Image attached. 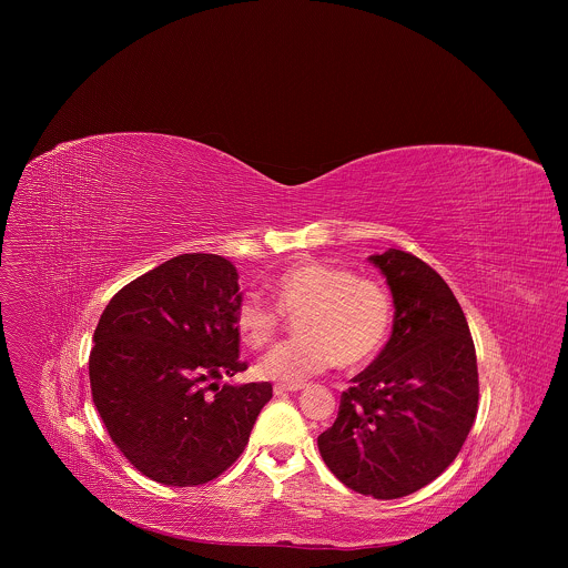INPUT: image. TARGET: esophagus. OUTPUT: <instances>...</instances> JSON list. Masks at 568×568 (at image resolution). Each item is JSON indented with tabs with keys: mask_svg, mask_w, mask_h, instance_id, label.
I'll use <instances>...</instances> for the list:
<instances>
[{
	"mask_svg": "<svg viewBox=\"0 0 568 568\" xmlns=\"http://www.w3.org/2000/svg\"><path fill=\"white\" fill-rule=\"evenodd\" d=\"M306 385L304 383H295V385H275L273 387V394L275 396H284V394H288V392H300V389H304Z\"/></svg>",
	"mask_w": 568,
	"mask_h": 568,
	"instance_id": "obj_1",
	"label": "esophagus"
}]
</instances>
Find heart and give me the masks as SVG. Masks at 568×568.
<instances>
[{"label":"heart","mask_w":568,"mask_h":568,"mask_svg":"<svg viewBox=\"0 0 568 568\" xmlns=\"http://www.w3.org/2000/svg\"><path fill=\"white\" fill-rule=\"evenodd\" d=\"M273 304L255 293L236 306V329L244 343L260 349L268 345L284 315H296L300 336L271 349L257 365L260 376L295 385L332 367H356L372 361L394 327V297L372 277H356L349 268L320 260L284 268L273 282Z\"/></svg>","instance_id":"b5f03b06"}]
</instances>
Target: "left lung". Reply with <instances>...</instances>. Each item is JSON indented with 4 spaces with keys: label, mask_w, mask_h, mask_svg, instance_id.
I'll use <instances>...</instances> for the list:
<instances>
[{
    "label": "left lung",
    "mask_w": 568,
    "mask_h": 568,
    "mask_svg": "<svg viewBox=\"0 0 568 568\" xmlns=\"http://www.w3.org/2000/svg\"><path fill=\"white\" fill-rule=\"evenodd\" d=\"M369 260L392 288L394 332L341 394L317 446L343 486L389 500L455 462L477 417L479 372L466 315L442 275L400 248Z\"/></svg>",
    "instance_id": "obj_1"
}]
</instances>
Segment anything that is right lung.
Instances as JSON below:
<instances>
[{"instance_id":"1","label":"right lung","mask_w":568,"mask_h":568,"mask_svg":"<svg viewBox=\"0 0 568 568\" xmlns=\"http://www.w3.org/2000/svg\"><path fill=\"white\" fill-rule=\"evenodd\" d=\"M236 266L183 253L120 288L93 332L89 383L111 439L162 486H203L248 442L271 383L223 385L246 369Z\"/></svg>"}]
</instances>
